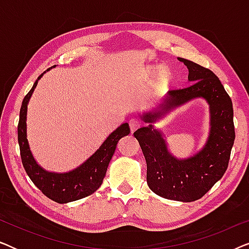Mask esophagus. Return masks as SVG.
Instances as JSON below:
<instances>
[{
	"mask_svg": "<svg viewBox=\"0 0 249 249\" xmlns=\"http://www.w3.org/2000/svg\"><path fill=\"white\" fill-rule=\"evenodd\" d=\"M129 127H130L131 132H135L139 127H141V122H139L137 119H131V120L129 121Z\"/></svg>",
	"mask_w": 249,
	"mask_h": 249,
	"instance_id": "obj_1",
	"label": "esophagus"
}]
</instances>
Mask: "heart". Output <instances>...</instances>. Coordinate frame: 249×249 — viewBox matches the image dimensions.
Returning a JSON list of instances; mask_svg holds the SVG:
<instances>
[{"label": "heart", "mask_w": 249, "mask_h": 249, "mask_svg": "<svg viewBox=\"0 0 249 249\" xmlns=\"http://www.w3.org/2000/svg\"><path fill=\"white\" fill-rule=\"evenodd\" d=\"M161 71V68H153V69L151 70V73L152 74H158V72H160ZM162 79L164 81H170V79H171V76H170L169 73L164 72L162 74Z\"/></svg>", "instance_id": "obj_1"}]
</instances>
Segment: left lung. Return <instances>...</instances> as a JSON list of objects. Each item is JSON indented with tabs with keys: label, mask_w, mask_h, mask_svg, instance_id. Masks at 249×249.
<instances>
[{
	"label": "left lung",
	"mask_w": 249,
	"mask_h": 249,
	"mask_svg": "<svg viewBox=\"0 0 249 249\" xmlns=\"http://www.w3.org/2000/svg\"><path fill=\"white\" fill-rule=\"evenodd\" d=\"M178 60L188 69L189 85L182 89L170 90L158 107L141 114L148 125L139 128L134 135L147 164L149 189L164 198L194 202L205 195L228 168L234 142L233 107L223 85L212 71L182 57ZM195 98H203L209 104L210 132L198 152L179 159L169 152L164 134L154 124Z\"/></svg>",
	"instance_id": "left-lung-1"
}]
</instances>
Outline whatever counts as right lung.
I'll return each mask as SVG.
<instances>
[{
	"mask_svg": "<svg viewBox=\"0 0 249 249\" xmlns=\"http://www.w3.org/2000/svg\"><path fill=\"white\" fill-rule=\"evenodd\" d=\"M51 67L46 71L52 69ZM37 78L32 89L26 95L20 108V118L18 124V142L21 155L22 165L27 175L37 188L46 197L54 202L66 204L87 197L100 188L103 179L107 175V170L112 156H113L117 144L124 136L129 135L130 129L129 124H122L113 132L107 136V138L100 146V148L89 156L86 161L81 163L76 169L68 172H53L47 171L40 166L34 158L30 146L27 139V110L30 97L38 84V80L43 74Z\"/></svg>",
	"mask_w": 249,
	"mask_h": 249,
	"instance_id": "1",
	"label": "right lung"
}]
</instances>
